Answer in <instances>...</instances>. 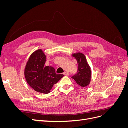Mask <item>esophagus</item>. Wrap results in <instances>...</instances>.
<instances>
[{
  "instance_id": "1",
  "label": "esophagus",
  "mask_w": 128,
  "mask_h": 128,
  "mask_svg": "<svg viewBox=\"0 0 128 128\" xmlns=\"http://www.w3.org/2000/svg\"><path fill=\"white\" fill-rule=\"evenodd\" d=\"M64 75L68 76V75H69V72H68L67 71H65V72H64Z\"/></svg>"
}]
</instances>
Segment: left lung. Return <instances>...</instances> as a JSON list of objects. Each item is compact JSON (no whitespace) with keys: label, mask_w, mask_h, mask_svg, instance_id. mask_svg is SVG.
Returning a JSON list of instances; mask_svg holds the SVG:
<instances>
[{"label":"left lung","mask_w":128,"mask_h":128,"mask_svg":"<svg viewBox=\"0 0 128 128\" xmlns=\"http://www.w3.org/2000/svg\"><path fill=\"white\" fill-rule=\"evenodd\" d=\"M72 56L76 59L78 64V69L76 74L72 78L80 86L86 87L91 80V68L87 62L86 56L83 53H76L72 54Z\"/></svg>","instance_id":"obj_1"}]
</instances>
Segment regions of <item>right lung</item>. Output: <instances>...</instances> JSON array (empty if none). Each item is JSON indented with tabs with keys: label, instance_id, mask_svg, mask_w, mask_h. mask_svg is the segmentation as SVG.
Instances as JSON below:
<instances>
[{
	"label": "right lung",
	"instance_id": "right-lung-1",
	"mask_svg": "<svg viewBox=\"0 0 128 128\" xmlns=\"http://www.w3.org/2000/svg\"><path fill=\"white\" fill-rule=\"evenodd\" d=\"M46 60V56L41 49L32 53L26 64L24 76L27 83L34 91L47 94L64 75L56 74L53 67H45Z\"/></svg>",
	"mask_w": 128,
	"mask_h": 128
}]
</instances>
